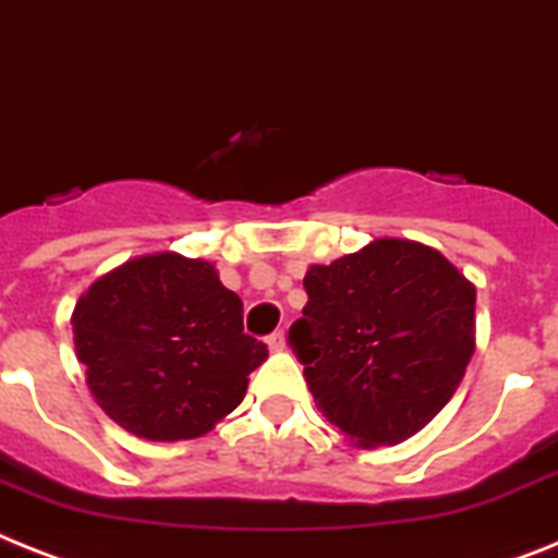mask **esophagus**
Listing matches in <instances>:
<instances>
[{"label":"esophagus","instance_id":"obj_1","mask_svg":"<svg viewBox=\"0 0 558 558\" xmlns=\"http://www.w3.org/2000/svg\"><path fill=\"white\" fill-rule=\"evenodd\" d=\"M266 345H269V351H283V345H287V335H283V331H275V335L266 337Z\"/></svg>","mask_w":558,"mask_h":558}]
</instances>
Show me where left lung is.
Segmentation results:
<instances>
[{"instance_id": "1", "label": "left lung", "mask_w": 558, "mask_h": 558, "mask_svg": "<svg viewBox=\"0 0 558 558\" xmlns=\"http://www.w3.org/2000/svg\"><path fill=\"white\" fill-rule=\"evenodd\" d=\"M289 329L317 409L351 446H397L446 409L476 349V287L409 238L312 264Z\"/></svg>"}]
</instances>
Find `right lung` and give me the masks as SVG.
I'll list each match as a JSON object with an SVG mask.
<instances>
[{"mask_svg": "<svg viewBox=\"0 0 558 558\" xmlns=\"http://www.w3.org/2000/svg\"><path fill=\"white\" fill-rule=\"evenodd\" d=\"M73 343L98 409L133 437H204L241 405L264 343L201 257L153 252L96 278L73 308Z\"/></svg>", "mask_w": 558, "mask_h": 558, "instance_id": "right-lung-1", "label": "right lung"}]
</instances>
